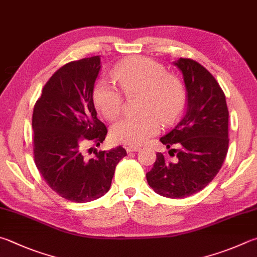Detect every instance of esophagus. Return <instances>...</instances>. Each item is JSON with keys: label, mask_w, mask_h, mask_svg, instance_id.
I'll list each match as a JSON object with an SVG mask.
<instances>
[{"label": "esophagus", "mask_w": 257, "mask_h": 257, "mask_svg": "<svg viewBox=\"0 0 257 257\" xmlns=\"http://www.w3.org/2000/svg\"><path fill=\"white\" fill-rule=\"evenodd\" d=\"M125 151H127V153H134V152L141 151V148L137 146H127L125 147Z\"/></svg>", "instance_id": "34e87169"}]
</instances>
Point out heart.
I'll return each instance as SVG.
<instances>
[{
  "mask_svg": "<svg viewBox=\"0 0 257 257\" xmlns=\"http://www.w3.org/2000/svg\"><path fill=\"white\" fill-rule=\"evenodd\" d=\"M114 80L125 94L141 93L139 109L143 113L125 115L111 127L116 143L138 146L161 129V121L171 124L184 108L186 93L179 77L167 74L162 64L147 57H130L113 71ZM92 101L105 119L112 120L122 110V93L103 78L94 83Z\"/></svg>",
  "mask_w": 257,
  "mask_h": 257,
  "instance_id": "heart-1",
  "label": "heart"
}]
</instances>
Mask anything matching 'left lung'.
Listing matches in <instances>:
<instances>
[{
	"label": "left lung",
	"mask_w": 257,
	"mask_h": 257,
	"mask_svg": "<svg viewBox=\"0 0 257 257\" xmlns=\"http://www.w3.org/2000/svg\"><path fill=\"white\" fill-rule=\"evenodd\" d=\"M175 66L183 74L188 102L175 127L160 141L173 148L176 161L156 154L147 182L157 194L171 199L190 197L201 191L218 174L228 144V112L225 93L209 71L190 58H180Z\"/></svg>",
	"instance_id": "left-lung-1"
}]
</instances>
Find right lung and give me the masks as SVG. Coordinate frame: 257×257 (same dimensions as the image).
Instances as JSON below:
<instances>
[{
  "instance_id": "1",
  "label": "right lung",
  "mask_w": 257,
  "mask_h": 257,
  "mask_svg": "<svg viewBox=\"0 0 257 257\" xmlns=\"http://www.w3.org/2000/svg\"><path fill=\"white\" fill-rule=\"evenodd\" d=\"M100 63L94 56L60 67L45 84L32 113L37 169L51 190L76 203L108 192L115 166L127 155L121 146L95 151L91 158L84 154L86 144L100 146L108 133L92 101Z\"/></svg>"
}]
</instances>
